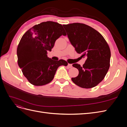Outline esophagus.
Listing matches in <instances>:
<instances>
[{"label":"esophagus","mask_w":127,"mask_h":127,"mask_svg":"<svg viewBox=\"0 0 127 127\" xmlns=\"http://www.w3.org/2000/svg\"><path fill=\"white\" fill-rule=\"evenodd\" d=\"M72 67V64H68V65H67V68H70Z\"/></svg>","instance_id":"34e87169"}]
</instances>
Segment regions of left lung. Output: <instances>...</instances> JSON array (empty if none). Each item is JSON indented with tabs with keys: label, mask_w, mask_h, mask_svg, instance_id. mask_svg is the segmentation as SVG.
<instances>
[{
	"label": "left lung",
	"mask_w": 127,
	"mask_h": 127,
	"mask_svg": "<svg viewBox=\"0 0 127 127\" xmlns=\"http://www.w3.org/2000/svg\"><path fill=\"white\" fill-rule=\"evenodd\" d=\"M76 51L86 58L83 66L74 64L79 74L72 78L76 85L84 88H93L104 78L110 66L111 51L104 38L96 30L83 23L63 25Z\"/></svg>",
	"instance_id": "left-lung-1"
}]
</instances>
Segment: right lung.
<instances>
[{
  "label": "right lung",
  "instance_id": "obj_1",
  "mask_svg": "<svg viewBox=\"0 0 127 127\" xmlns=\"http://www.w3.org/2000/svg\"><path fill=\"white\" fill-rule=\"evenodd\" d=\"M62 35H66L62 25L47 21L34 25L22 37L17 49V63L32 85L42 86L50 83L58 68L68 65L63 59L55 61L47 56Z\"/></svg>",
  "mask_w": 127,
  "mask_h": 127
}]
</instances>
